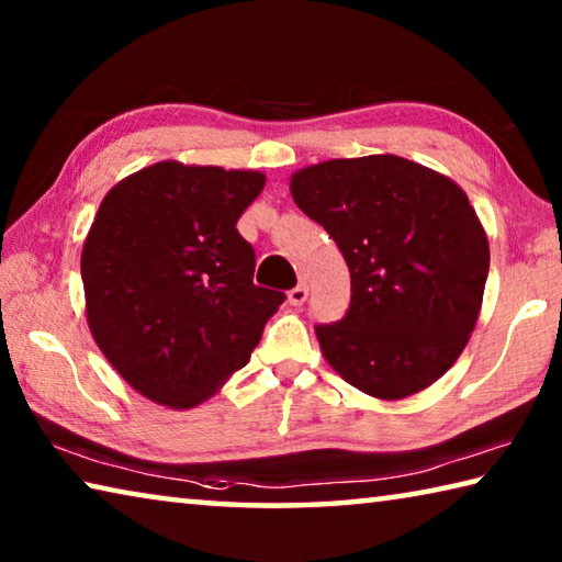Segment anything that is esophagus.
<instances>
[{"mask_svg": "<svg viewBox=\"0 0 562 562\" xmlns=\"http://www.w3.org/2000/svg\"><path fill=\"white\" fill-rule=\"evenodd\" d=\"M307 294H310V288L304 282H300L297 288H292L290 294H288L290 304H294V307H300V304H304V300H307Z\"/></svg>", "mask_w": 562, "mask_h": 562, "instance_id": "obj_1", "label": "esophagus"}]
</instances>
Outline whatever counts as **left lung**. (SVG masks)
<instances>
[{
  "mask_svg": "<svg viewBox=\"0 0 562 562\" xmlns=\"http://www.w3.org/2000/svg\"><path fill=\"white\" fill-rule=\"evenodd\" d=\"M290 188L349 268L347 315L315 327L335 372L376 398H404L449 372L479 319L491 262L463 190L398 156L327 160Z\"/></svg>",
  "mask_w": 562,
  "mask_h": 562,
  "instance_id": "left-lung-1",
  "label": "left lung"
}]
</instances>
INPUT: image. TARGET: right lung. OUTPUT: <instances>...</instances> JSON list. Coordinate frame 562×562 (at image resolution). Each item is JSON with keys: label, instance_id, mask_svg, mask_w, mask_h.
Instances as JSON below:
<instances>
[{"label": "right lung", "instance_id": "obj_1", "mask_svg": "<svg viewBox=\"0 0 562 562\" xmlns=\"http://www.w3.org/2000/svg\"><path fill=\"white\" fill-rule=\"evenodd\" d=\"M258 170L164 160L109 190L81 252L87 317L111 367L150 402L190 408L243 369L284 292L252 282L237 221Z\"/></svg>", "mask_w": 562, "mask_h": 562}]
</instances>
